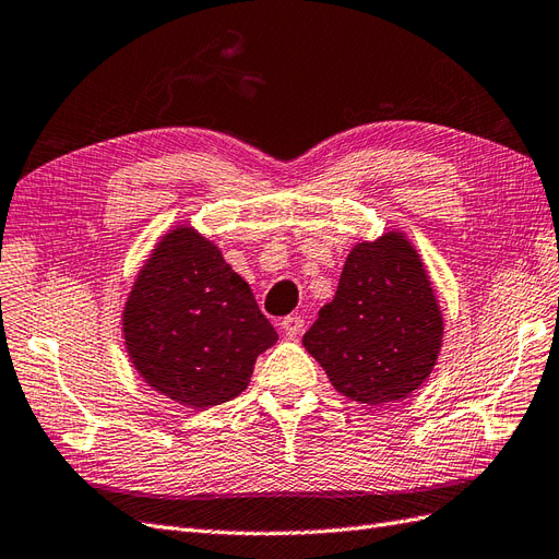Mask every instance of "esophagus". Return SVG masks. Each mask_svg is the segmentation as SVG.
<instances>
[{"instance_id": "obj_1", "label": "esophagus", "mask_w": 559, "mask_h": 559, "mask_svg": "<svg viewBox=\"0 0 559 559\" xmlns=\"http://www.w3.org/2000/svg\"><path fill=\"white\" fill-rule=\"evenodd\" d=\"M280 326H282V334L286 338H296V336L304 334L306 322H304V317H300V314H289V317H284Z\"/></svg>"}]
</instances>
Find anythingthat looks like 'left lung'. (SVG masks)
Wrapping results in <instances>:
<instances>
[{
    "label": "left lung",
    "mask_w": 559,
    "mask_h": 559,
    "mask_svg": "<svg viewBox=\"0 0 559 559\" xmlns=\"http://www.w3.org/2000/svg\"><path fill=\"white\" fill-rule=\"evenodd\" d=\"M442 334L424 261L404 233L388 230L350 249L336 296L306 331L304 345L341 395L383 406L426 383Z\"/></svg>",
    "instance_id": "1"
}]
</instances>
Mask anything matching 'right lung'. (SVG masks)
<instances>
[{
  "label": "right lung",
  "instance_id": "obj_1",
  "mask_svg": "<svg viewBox=\"0 0 559 559\" xmlns=\"http://www.w3.org/2000/svg\"><path fill=\"white\" fill-rule=\"evenodd\" d=\"M122 334L141 379L190 409L237 397L255 357L277 343L251 286L186 223L159 237L135 275Z\"/></svg>",
  "mask_w": 559,
  "mask_h": 559
}]
</instances>
